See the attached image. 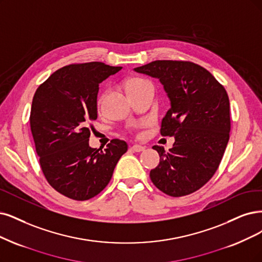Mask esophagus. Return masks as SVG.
Here are the masks:
<instances>
[{
  "label": "esophagus",
  "instance_id": "esophagus-1",
  "mask_svg": "<svg viewBox=\"0 0 262 262\" xmlns=\"http://www.w3.org/2000/svg\"><path fill=\"white\" fill-rule=\"evenodd\" d=\"M130 150L134 152H141L144 150V147L139 146V144H134L133 147H130Z\"/></svg>",
  "mask_w": 262,
  "mask_h": 262
}]
</instances>
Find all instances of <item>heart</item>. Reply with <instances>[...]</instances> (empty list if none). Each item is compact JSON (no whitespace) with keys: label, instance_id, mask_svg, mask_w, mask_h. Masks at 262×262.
<instances>
[{"label":"heart","instance_id":"b5f03b06","mask_svg":"<svg viewBox=\"0 0 262 262\" xmlns=\"http://www.w3.org/2000/svg\"><path fill=\"white\" fill-rule=\"evenodd\" d=\"M148 82L142 79V77L139 76H132L128 77V79H126L124 82V87H125V91L127 92V94L136 91L139 87H141L143 84H147Z\"/></svg>","mask_w":262,"mask_h":262}]
</instances>
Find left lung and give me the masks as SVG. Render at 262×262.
I'll list each match as a JSON object with an SVG mask.
<instances>
[{
	"mask_svg": "<svg viewBox=\"0 0 262 262\" xmlns=\"http://www.w3.org/2000/svg\"><path fill=\"white\" fill-rule=\"evenodd\" d=\"M135 71L158 77L170 99L162 136H175L168 152L153 146L160 164L150 171L159 190L185 196L207 183L219 167L230 138L229 96L209 71L185 60H156Z\"/></svg>",
	"mask_w": 262,
	"mask_h": 262,
	"instance_id": "left-lung-1",
	"label": "left lung"
}]
</instances>
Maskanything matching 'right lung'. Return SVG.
Segmentation results:
<instances>
[{"mask_svg":"<svg viewBox=\"0 0 262 262\" xmlns=\"http://www.w3.org/2000/svg\"><path fill=\"white\" fill-rule=\"evenodd\" d=\"M121 69L99 61L72 63L54 72L33 96L30 127L41 169L67 198L86 201L99 194L127 151L120 139L104 150L89 144L99 83Z\"/></svg>","mask_w":262,"mask_h":262,"instance_id":"obj_1","label":"right lung"}]
</instances>
